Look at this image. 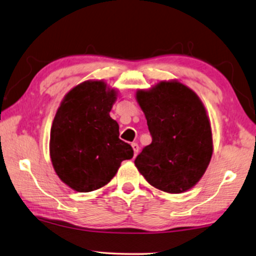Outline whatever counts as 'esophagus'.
I'll list each match as a JSON object with an SVG mask.
<instances>
[{"label":"esophagus","mask_w":256,"mask_h":256,"mask_svg":"<svg viewBox=\"0 0 256 256\" xmlns=\"http://www.w3.org/2000/svg\"><path fill=\"white\" fill-rule=\"evenodd\" d=\"M132 148H133V151H134V156H138V143H132Z\"/></svg>","instance_id":"34e87169"}]
</instances>
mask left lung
<instances>
[{"instance_id":"left-lung-1","label":"left lung","mask_w":256,"mask_h":256,"mask_svg":"<svg viewBox=\"0 0 256 256\" xmlns=\"http://www.w3.org/2000/svg\"><path fill=\"white\" fill-rule=\"evenodd\" d=\"M152 142L136 156L138 170L153 187L169 194L192 188L212 156L210 120L196 92L178 80L138 90Z\"/></svg>"}]
</instances>
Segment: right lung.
Masks as SVG:
<instances>
[{
  "mask_svg": "<svg viewBox=\"0 0 256 256\" xmlns=\"http://www.w3.org/2000/svg\"><path fill=\"white\" fill-rule=\"evenodd\" d=\"M118 92L103 80L84 82L69 90L50 131V158L60 180L78 192L108 184L133 148L120 140L110 116Z\"/></svg>",
  "mask_w": 256,
  "mask_h": 256,
  "instance_id": "obj_1",
  "label": "right lung"
}]
</instances>
